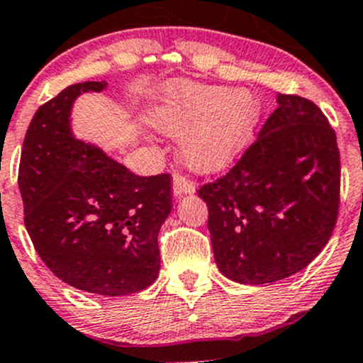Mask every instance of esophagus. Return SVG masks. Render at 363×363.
<instances>
[{
	"label": "esophagus",
	"instance_id": "obj_1",
	"mask_svg": "<svg viewBox=\"0 0 363 363\" xmlns=\"http://www.w3.org/2000/svg\"><path fill=\"white\" fill-rule=\"evenodd\" d=\"M196 192V185L192 182H189L186 178L183 177H174L173 178V196L180 197V196H186V194H194Z\"/></svg>",
	"mask_w": 363,
	"mask_h": 363
}]
</instances>
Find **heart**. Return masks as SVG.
Returning a JSON list of instances; mask_svg holds the SVG:
<instances>
[{
    "instance_id": "heart-1",
    "label": "heart",
    "mask_w": 363,
    "mask_h": 363,
    "mask_svg": "<svg viewBox=\"0 0 363 363\" xmlns=\"http://www.w3.org/2000/svg\"><path fill=\"white\" fill-rule=\"evenodd\" d=\"M262 103L252 91L180 82L167 85L150 110V124L185 138L182 159L197 174H215L236 162L252 140Z\"/></svg>"
}]
</instances>
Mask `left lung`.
Instances as JSON below:
<instances>
[{"label": "left lung", "instance_id": "obj_1", "mask_svg": "<svg viewBox=\"0 0 363 363\" xmlns=\"http://www.w3.org/2000/svg\"><path fill=\"white\" fill-rule=\"evenodd\" d=\"M278 104L236 166L199 189L215 262L242 285L302 271L337 220L341 167L334 129L311 101L278 94Z\"/></svg>", "mask_w": 363, "mask_h": 363}]
</instances>
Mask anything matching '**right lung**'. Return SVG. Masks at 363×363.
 I'll return each mask as SVG.
<instances>
[{
    "label": "right lung",
    "instance_id": "add662e5",
    "mask_svg": "<svg viewBox=\"0 0 363 363\" xmlns=\"http://www.w3.org/2000/svg\"><path fill=\"white\" fill-rule=\"evenodd\" d=\"M106 87L104 80L69 85L36 110L18 189L26 229L45 265L74 289L121 297L159 276L157 236L171 213V178L136 177L74 136V101Z\"/></svg>",
    "mask_w": 363,
    "mask_h": 363
}]
</instances>
